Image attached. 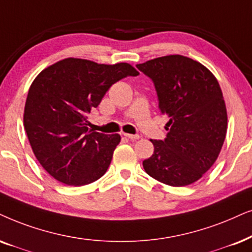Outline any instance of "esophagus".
Wrapping results in <instances>:
<instances>
[{"label":"esophagus","instance_id":"esophagus-1","mask_svg":"<svg viewBox=\"0 0 252 252\" xmlns=\"http://www.w3.org/2000/svg\"><path fill=\"white\" fill-rule=\"evenodd\" d=\"M124 136H126V138L130 140V141H134V140H138L140 138L139 135H132V134H127V133L124 134Z\"/></svg>","mask_w":252,"mask_h":252}]
</instances>
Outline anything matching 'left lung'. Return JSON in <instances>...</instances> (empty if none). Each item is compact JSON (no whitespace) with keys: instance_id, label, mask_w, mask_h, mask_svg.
I'll list each match as a JSON object with an SVG mask.
<instances>
[{"instance_id":"obj_1","label":"left lung","mask_w":252,"mask_h":252,"mask_svg":"<svg viewBox=\"0 0 252 252\" xmlns=\"http://www.w3.org/2000/svg\"><path fill=\"white\" fill-rule=\"evenodd\" d=\"M136 68L153 81L158 109L169 118L164 140L142 162L150 177L170 186L197 182L214 164L227 133V110L213 74L183 55L153 59Z\"/></svg>"}]
</instances>
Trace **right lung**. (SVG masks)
<instances>
[{"label": "right lung", "mask_w": 252, "mask_h": 252, "mask_svg": "<svg viewBox=\"0 0 252 252\" xmlns=\"http://www.w3.org/2000/svg\"><path fill=\"white\" fill-rule=\"evenodd\" d=\"M138 75L125 62L98 64L68 58L34 78L26 98L24 128L35 158L52 177L81 186L105 174L120 135L93 132L88 114L112 84Z\"/></svg>", "instance_id": "1"}]
</instances>
